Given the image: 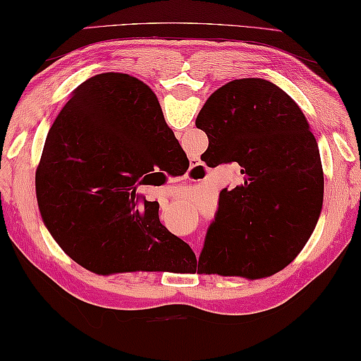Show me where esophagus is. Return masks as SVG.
<instances>
[{
    "label": "esophagus",
    "instance_id": "1",
    "mask_svg": "<svg viewBox=\"0 0 361 361\" xmlns=\"http://www.w3.org/2000/svg\"><path fill=\"white\" fill-rule=\"evenodd\" d=\"M193 169H198V166H195V168H193Z\"/></svg>",
    "mask_w": 361,
    "mask_h": 361
}]
</instances>
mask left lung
<instances>
[{
    "label": "left lung",
    "mask_w": 361,
    "mask_h": 361,
    "mask_svg": "<svg viewBox=\"0 0 361 361\" xmlns=\"http://www.w3.org/2000/svg\"><path fill=\"white\" fill-rule=\"evenodd\" d=\"M195 125L208 137V166L241 169V184L219 192L198 271L276 274L305 247L322 207L321 156L305 114L274 82L244 78L213 92Z\"/></svg>",
    "instance_id": "left-lung-1"
}]
</instances>
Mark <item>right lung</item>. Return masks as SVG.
<instances>
[{
  "label": "right lung",
  "mask_w": 361,
  "mask_h": 361,
  "mask_svg": "<svg viewBox=\"0 0 361 361\" xmlns=\"http://www.w3.org/2000/svg\"><path fill=\"white\" fill-rule=\"evenodd\" d=\"M179 145L154 92L122 73L82 82L55 118L35 172L42 218L60 247L101 275L195 260L137 189Z\"/></svg>",
  "instance_id": "obj_1"
}]
</instances>
